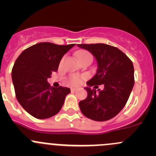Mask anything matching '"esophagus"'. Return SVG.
I'll return each mask as SVG.
<instances>
[{"instance_id":"esophagus-1","label":"esophagus","mask_w":156,"mask_h":156,"mask_svg":"<svg viewBox=\"0 0 156 156\" xmlns=\"http://www.w3.org/2000/svg\"><path fill=\"white\" fill-rule=\"evenodd\" d=\"M76 90H77V88H75V87L71 88V91H72V92H75Z\"/></svg>"}]
</instances>
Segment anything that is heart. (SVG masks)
I'll list each match as a JSON object with an SVG mask.
<instances>
[{"label": "heart", "mask_w": 156, "mask_h": 156, "mask_svg": "<svg viewBox=\"0 0 156 156\" xmlns=\"http://www.w3.org/2000/svg\"><path fill=\"white\" fill-rule=\"evenodd\" d=\"M76 55L80 61L88 57L93 58L92 54H91L90 52L87 51V50H79V51L77 52ZM84 76H81V75L72 74V75H69L68 78H67V80H68V82L69 84H72V85H78V84H81V81H82V80L84 79Z\"/></svg>", "instance_id": "b5f03b06"}]
</instances>
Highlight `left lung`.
<instances>
[{
  "mask_svg": "<svg viewBox=\"0 0 156 156\" xmlns=\"http://www.w3.org/2000/svg\"><path fill=\"white\" fill-rule=\"evenodd\" d=\"M81 48L89 50L97 59L98 69L95 76L87 81L89 87L104 85L96 92L86 87L87 97L79 102L84 115L91 120L104 122L114 118L125 107L134 84L133 62L115 47L105 44H81Z\"/></svg>",
  "mask_w": 156,
  "mask_h": 156,
  "instance_id": "left-lung-1",
  "label": "left lung"
}]
</instances>
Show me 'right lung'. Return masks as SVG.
<instances>
[{
  "label": "right lung",
  "instance_id": "1",
  "mask_svg": "<svg viewBox=\"0 0 156 156\" xmlns=\"http://www.w3.org/2000/svg\"><path fill=\"white\" fill-rule=\"evenodd\" d=\"M75 44L58 45L41 42L22 52L12 69L16 97L23 108L33 117L45 119L60 111L68 87H53L48 78L56 72L59 62Z\"/></svg>",
  "mask_w": 156,
  "mask_h": 156
}]
</instances>
